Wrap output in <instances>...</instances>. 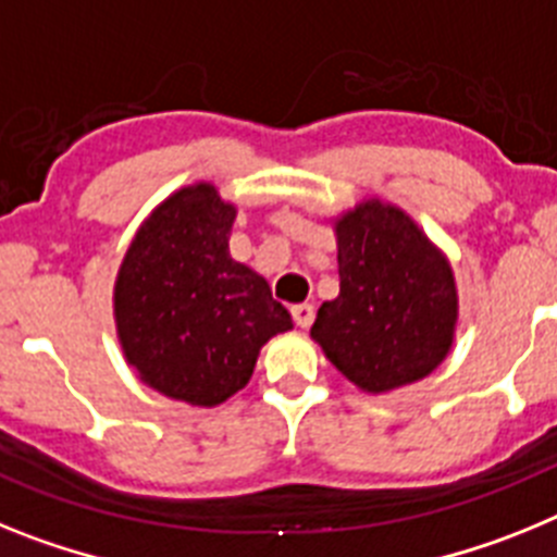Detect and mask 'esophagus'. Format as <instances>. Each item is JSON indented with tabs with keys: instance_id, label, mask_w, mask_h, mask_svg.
I'll list each match as a JSON object with an SVG mask.
<instances>
[{
	"instance_id": "1",
	"label": "esophagus",
	"mask_w": 557,
	"mask_h": 557,
	"mask_svg": "<svg viewBox=\"0 0 557 557\" xmlns=\"http://www.w3.org/2000/svg\"><path fill=\"white\" fill-rule=\"evenodd\" d=\"M313 306H308V302H302V306H294L292 308V317H294V322H297V327H302V331H308V327H311V322H313Z\"/></svg>"
}]
</instances>
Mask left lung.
Masks as SVG:
<instances>
[{"label":"left lung","mask_w":557,"mask_h":557,"mask_svg":"<svg viewBox=\"0 0 557 557\" xmlns=\"http://www.w3.org/2000/svg\"><path fill=\"white\" fill-rule=\"evenodd\" d=\"M331 226L338 297L322 302L311 338L367 395L425 379L457 338L451 260L409 212L379 196L333 215Z\"/></svg>","instance_id":"1"}]
</instances>
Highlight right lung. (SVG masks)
Here are the masks:
<instances>
[{"mask_svg":"<svg viewBox=\"0 0 557 557\" xmlns=\"http://www.w3.org/2000/svg\"><path fill=\"white\" fill-rule=\"evenodd\" d=\"M235 215L212 182L173 190L134 232L111 297L125 364L201 409L240 393L260 347L294 327L263 274L230 255Z\"/></svg>","mask_w":557,"mask_h":557,"instance_id":"obj_1","label":"right lung"}]
</instances>
